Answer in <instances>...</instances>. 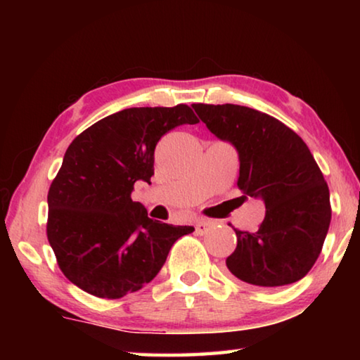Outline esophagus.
Masks as SVG:
<instances>
[{
	"instance_id": "esophagus-1",
	"label": "esophagus",
	"mask_w": 360,
	"mask_h": 360,
	"mask_svg": "<svg viewBox=\"0 0 360 360\" xmlns=\"http://www.w3.org/2000/svg\"><path fill=\"white\" fill-rule=\"evenodd\" d=\"M211 227H212V224L210 221H205V219H202V221H198L197 225H195V231H197L198 235H206L211 230Z\"/></svg>"
}]
</instances>
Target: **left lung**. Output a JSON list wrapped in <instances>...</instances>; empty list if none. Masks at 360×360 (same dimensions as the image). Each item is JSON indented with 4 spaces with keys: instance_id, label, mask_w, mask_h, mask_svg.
Returning a JSON list of instances; mask_svg holds the SVG:
<instances>
[{
    "instance_id": "1",
    "label": "left lung",
    "mask_w": 360,
    "mask_h": 360,
    "mask_svg": "<svg viewBox=\"0 0 360 360\" xmlns=\"http://www.w3.org/2000/svg\"><path fill=\"white\" fill-rule=\"evenodd\" d=\"M211 133L238 150V188L262 198L265 219L254 233L233 229L225 264L241 281L278 288L302 279L322 251L332 219L324 176L303 139L283 122L238 105H192Z\"/></svg>"
}]
</instances>
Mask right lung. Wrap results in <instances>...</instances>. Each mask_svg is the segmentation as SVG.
Returning a JSON list of instances; mask_svg holds the SVG:
<instances>
[{
    "label": "right lung",
    "instance_id": "obj_1",
    "mask_svg": "<svg viewBox=\"0 0 360 360\" xmlns=\"http://www.w3.org/2000/svg\"><path fill=\"white\" fill-rule=\"evenodd\" d=\"M182 124H198L187 105L129 108L77 135L47 193V240L63 275L89 294L120 298L157 276L188 225L148 217L131 200L136 181L150 184L155 146Z\"/></svg>",
    "mask_w": 360,
    "mask_h": 360
}]
</instances>
